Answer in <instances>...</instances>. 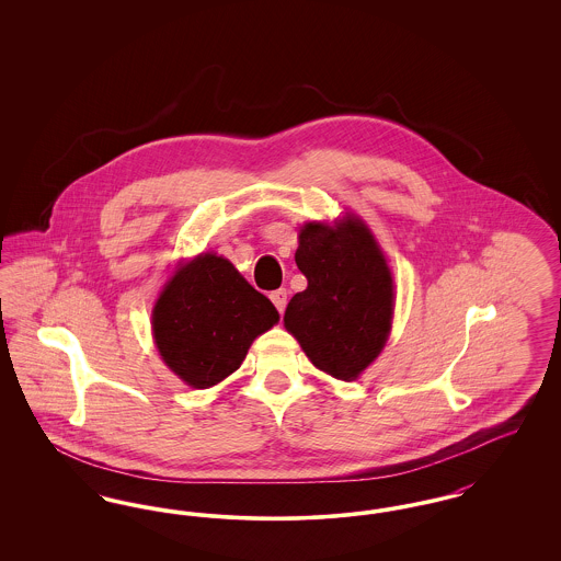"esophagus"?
<instances>
[{
	"instance_id": "esophagus-1",
	"label": "esophagus",
	"mask_w": 561,
	"mask_h": 561,
	"mask_svg": "<svg viewBox=\"0 0 561 561\" xmlns=\"http://www.w3.org/2000/svg\"><path fill=\"white\" fill-rule=\"evenodd\" d=\"M271 300H273V305L277 307V311L284 313V309H286V305H288V293H286V288H279V290L271 293Z\"/></svg>"
}]
</instances>
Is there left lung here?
I'll return each instance as SVG.
<instances>
[{
    "label": "left lung",
    "mask_w": 561,
    "mask_h": 561,
    "mask_svg": "<svg viewBox=\"0 0 561 561\" xmlns=\"http://www.w3.org/2000/svg\"><path fill=\"white\" fill-rule=\"evenodd\" d=\"M294 261L307 288L294 294L284 325L316 368L355 380L385 347L393 321V277L368 225L305 222Z\"/></svg>",
    "instance_id": "left-lung-1"
}]
</instances>
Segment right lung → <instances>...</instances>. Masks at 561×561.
<instances>
[{
    "label": "right lung",
    "instance_id": "add662e5",
    "mask_svg": "<svg viewBox=\"0 0 561 561\" xmlns=\"http://www.w3.org/2000/svg\"><path fill=\"white\" fill-rule=\"evenodd\" d=\"M279 313L227 259L199 254L176 268L153 307V339L165 366L193 389L236 373Z\"/></svg>",
    "mask_w": 561,
    "mask_h": 561
}]
</instances>
